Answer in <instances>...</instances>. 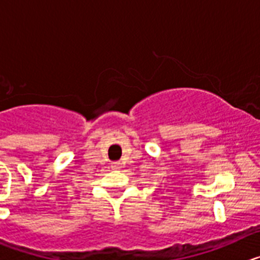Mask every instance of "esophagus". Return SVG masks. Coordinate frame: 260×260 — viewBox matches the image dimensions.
Listing matches in <instances>:
<instances>
[{"label": "esophagus", "mask_w": 260, "mask_h": 260, "mask_svg": "<svg viewBox=\"0 0 260 260\" xmlns=\"http://www.w3.org/2000/svg\"><path fill=\"white\" fill-rule=\"evenodd\" d=\"M119 168H122V164L119 161H113L112 162V169H114V171H117V169H119Z\"/></svg>", "instance_id": "1"}]
</instances>
